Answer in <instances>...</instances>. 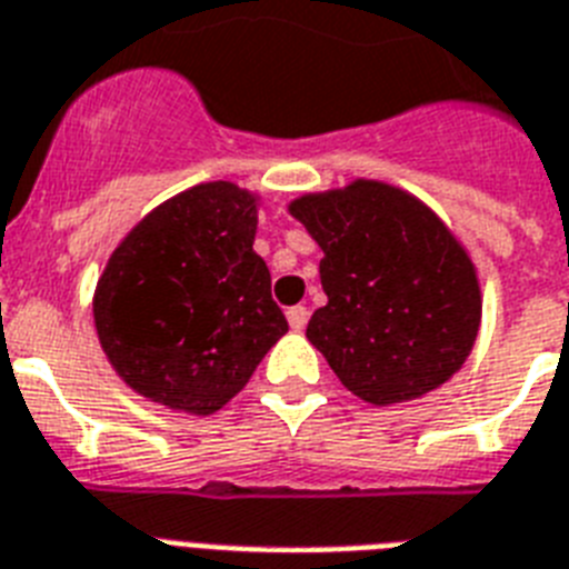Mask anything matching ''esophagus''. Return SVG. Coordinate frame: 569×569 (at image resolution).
I'll use <instances>...</instances> for the list:
<instances>
[{
	"mask_svg": "<svg viewBox=\"0 0 569 569\" xmlns=\"http://www.w3.org/2000/svg\"><path fill=\"white\" fill-rule=\"evenodd\" d=\"M286 318H289V327H292L295 332H300L309 321V309L307 307H292L289 312H286Z\"/></svg>",
	"mask_w": 569,
	"mask_h": 569,
	"instance_id": "34e87169",
	"label": "esophagus"
}]
</instances>
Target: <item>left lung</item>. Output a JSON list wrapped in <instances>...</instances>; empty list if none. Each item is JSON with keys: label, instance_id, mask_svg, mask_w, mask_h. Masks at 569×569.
<instances>
[{"label": "left lung", "instance_id": "8db88e82", "mask_svg": "<svg viewBox=\"0 0 569 569\" xmlns=\"http://www.w3.org/2000/svg\"><path fill=\"white\" fill-rule=\"evenodd\" d=\"M327 303L307 339L365 403L418 400L445 386L473 350L482 321L477 266L423 201L382 180L295 198Z\"/></svg>", "mask_w": 569, "mask_h": 569}]
</instances>
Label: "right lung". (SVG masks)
Returning a JSON list of instances; mask_svg holds the SVG:
<instances>
[{"label":"right lung","mask_w":569,"mask_h":569,"mask_svg":"<svg viewBox=\"0 0 569 569\" xmlns=\"http://www.w3.org/2000/svg\"><path fill=\"white\" fill-rule=\"evenodd\" d=\"M260 198L210 180L169 198L110 253L92 318L113 371L174 412L212 415L289 325L253 251Z\"/></svg>","instance_id":"1"}]
</instances>
